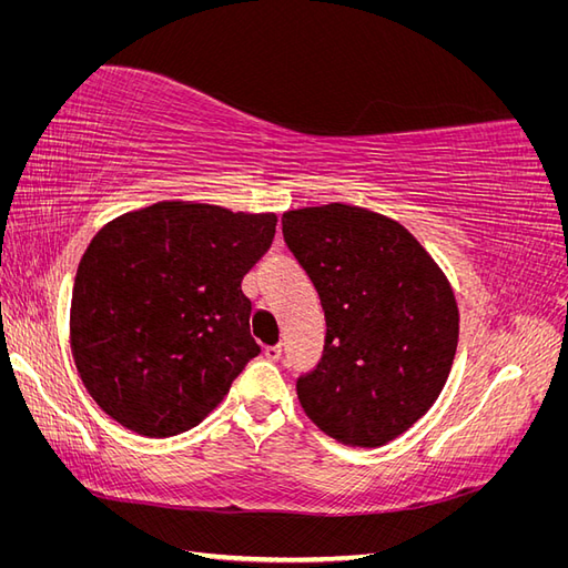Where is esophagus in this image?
<instances>
[{"label": "esophagus", "instance_id": "34e87169", "mask_svg": "<svg viewBox=\"0 0 568 568\" xmlns=\"http://www.w3.org/2000/svg\"><path fill=\"white\" fill-rule=\"evenodd\" d=\"M263 355L270 359V363H277V359L282 357V346H280V343H277V346H267Z\"/></svg>", "mask_w": 568, "mask_h": 568}]
</instances>
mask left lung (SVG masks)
<instances>
[{
	"label": "left lung",
	"mask_w": 568,
	"mask_h": 568,
	"mask_svg": "<svg viewBox=\"0 0 568 568\" xmlns=\"http://www.w3.org/2000/svg\"><path fill=\"white\" fill-rule=\"evenodd\" d=\"M288 251L326 320L324 355L298 379L317 428L353 448H379L422 419L455 359L453 286L400 222L346 203L286 211Z\"/></svg>",
	"instance_id": "1"
}]
</instances>
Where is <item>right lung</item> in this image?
<instances>
[{
  "label": "right lung",
  "instance_id": "obj_1",
  "mask_svg": "<svg viewBox=\"0 0 568 568\" xmlns=\"http://www.w3.org/2000/svg\"><path fill=\"white\" fill-rule=\"evenodd\" d=\"M274 213L161 201L101 227L78 265L71 351L111 419L146 438L201 424L251 357L244 274L274 239Z\"/></svg>",
  "mask_w": 568,
  "mask_h": 568
}]
</instances>
